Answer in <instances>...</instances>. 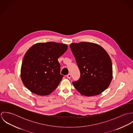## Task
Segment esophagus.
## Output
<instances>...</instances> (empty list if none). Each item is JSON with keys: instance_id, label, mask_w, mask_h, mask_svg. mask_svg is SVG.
Wrapping results in <instances>:
<instances>
[{"instance_id": "esophagus-1", "label": "esophagus", "mask_w": 133, "mask_h": 133, "mask_svg": "<svg viewBox=\"0 0 133 133\" xmlns=\"http://www.w3.org/2000/svg\"><path fill=\"white\" fill-rule=\"evenodd\" d=\"M66 77H67V78H68V79H70V78H71V74L70 73V74H69L68 75H67Z\"/></svg>"}]
</instances>
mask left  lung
Returning a JSON list of instances; mask_svg holds the SVG:
<instances>
[{"label":"left lung","mask_w":133,"mask_h":133,"mask_svg":"<svg viewBox=\"0 0 133 133\" xmlns=\"http://www.w3.org/2000/svg\"><path fill=\"white\" fill-rule=\"evenodd\" d=\"M70 49L79 69L80 77L73 82L82 95H99L110 85L113 78L111 59L100 45L88 42L72 43Z\"/></svg>","instance_id":"obj_1"}]
</instances>
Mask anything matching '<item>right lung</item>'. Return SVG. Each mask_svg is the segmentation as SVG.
Returning a JSON list of instances; mask_svg holds the SVG:
<instances>
[{
  "label": "right lung",
  "instance_id": "add662e5",
  "mask_svg": "<svg viewBox=\"0 0 133 133\" xmlns=\"http://www.w3.org/2000/svg\"><path fill=\"white\" fill-rule=\"evenodd\" d=\"M66 44L48 42L32 45L25 54L21 67L24 86L36 95L50 94L58 86L63 75L58 61L68 50Z\"/></svg>",
  "mask_w": 133,
  "mask_h": 133
}]
</instances>
